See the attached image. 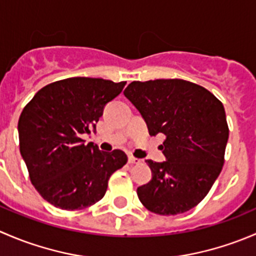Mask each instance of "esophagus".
Wrapping results in <instances>:
<instances>
[{"label":"esophagus","instance_id":"1","mask_svg":"<svg viewBox=\"0 0 256 256\" xmlns=\"http://www.w3.org/2000/svg\"><path fill=\"white\" fill-rule=\"evenodd\" d=\"M128 164H140L141 160L136 158V157H134V156H130V157H128Z\"/></svg>","mask_w":256,"mask_h":256}]
</instances>
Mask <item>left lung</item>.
Here are the masks:
<instances>
[{
	"mask_svg": "<svg viewBox=\"0 0 256 256\" xmlns=\"http://www.w3.org/2000/svg\"><path fill=\"white\" fill-rule=\"evenodd\" d=\"M146 120L167 161L147 160L152 180L138 188L152 213L176 216L202 202L224 164L229 138L220 100L206 88L183 79L132 82L124 92Z\"/></svg>",
	"mask_w": 256,
	"mask_h": 256,
	"instance_id": "obj_1",
	"label": "left lung"
}]
</instances>
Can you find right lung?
Segmentation results:
<instances>
[{
	"label": "right lung",
	"instance_id": "obj_1",
	"mask_svg": "<svg viewBox=\"0 0 256 256\" xmlns=\"http://www.w3.org/2000/svg\"><path fill=\"white\" fill-rule=\"evenodd\" d=\"M126 82L76 76L50 82L23 109L18 120L20 151L37 192L54 207L84 209L99 202L109 178L128 162L121 150L104 152L84 144L104 106Z\"/></svg>",
	"mask_w": 256,
	"mask_h": 256
}]
</instances>
